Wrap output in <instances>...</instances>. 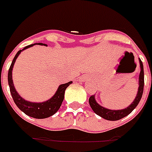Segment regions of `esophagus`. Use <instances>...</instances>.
I'll return each mask as SVG.
<instances>
[{
  "mask_svg": "<svg viewBox=\"0 0 152 152\" xmlns=\"http://www.w3.org/2000/svg\"><path fill=\"white\" fill-rule=\"evenodd\" d=\"M89 79H90V77H88V75H85V76H83V77H82V82H88Z\"/></svg>",
  "mask_w": 152,
  "mask_h": 152,
  "instance_id": "esophagus-1",
  "label": "esophagus"
}]
</instances>
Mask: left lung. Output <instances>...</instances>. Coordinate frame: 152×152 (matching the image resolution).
I'll list each match as a JSON object with an SVG mask.
<instances>
[{
  "label": "left lung",
  "instance_id": "obj_1",
  "mask_svg": "<svg viewBox=\"0 0 152 152\" xmlns=\"http://www.w3.org/2000/svg\"><path fill=\"white\" fill-rule=\"evenodd\" d=\"M140 67V72L139 75V87H138V91L136 96L135 99L133 101V103L128 106L126 108L122 109V110H110V109L106 108L99 105L96 102L95 99V95L91 96L88 99V103L90 105L91 108L96 114L101 118L109 121H117V120L122 119L124 117L129 115L136 107L139 104L140 100L141 99L143 92H144V66L142 64V61L140 59H139Z\"/></svg>",
  "mask_w": 152,
  "mask_h": 152
}]
</instances>
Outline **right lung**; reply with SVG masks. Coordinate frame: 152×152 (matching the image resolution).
<instances>
[{
  "mask_svg": "<svg viewBox=\"0 0 152 152\" xmlns=\"http://www.w3.org/2000/svg\"><path fill=\"white\" fill-rule=\"evenodd\" d=\"M35 45H45L48 46L46 44L43 43H35L33 45L26 46L22 50H19L16 53V55L15 56L14 59H13L12 64H11L10 68L8 70V86L10 88V92L12 94V96L13 98L15 104H16V106L19 107L20 110L23 113H25L26 115L30 116V117L34 118H46L53 115L54 114L58 111L60 106H61L62 103L64 101V93L66 88L70 86L72 82H69L67 83L62 84L58 87L56 92L53 96L51 97L50 99L44 102H40V103H36V102H30L27 101L23 97L19 96L15 88L14 84H13L12 80V69L14 66V64L15 63L17 57L19 56V54L21 53L23 50L26 49L28 48H30Z\"/></svg>",
  "mask_w": 152,
  "mask_h": 152,
  "instance_id": "right-lung-1",
  "label": "right lung"
}]
</instances>
